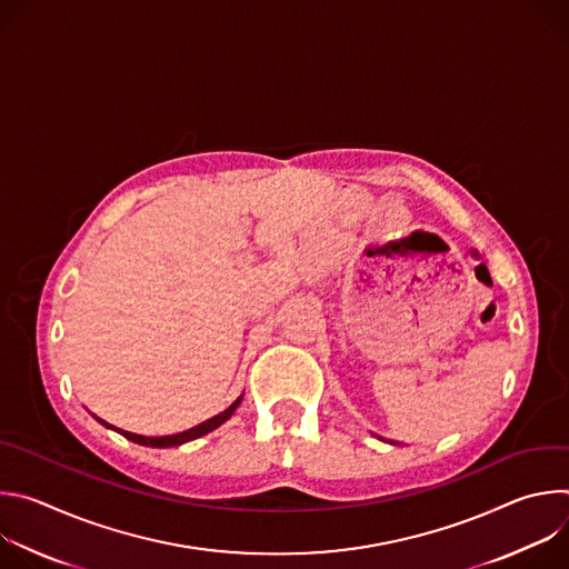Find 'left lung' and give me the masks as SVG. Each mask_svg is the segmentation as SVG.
<instances>
[{
  "label": "left lung",
  "instance_id": "obj_1",
  "mask_svg": "<svg viewBox=\"0 0 569 569\" xmlns=\"http://www.w3.org/2000/svg\"><path fill=\"white\" fill-rule=\"evenodd\" d=\"M391 443H393V441H391Z\"/></svg>",
  "mask_w": 569,
  "mask_h": 569
}]
</instances>
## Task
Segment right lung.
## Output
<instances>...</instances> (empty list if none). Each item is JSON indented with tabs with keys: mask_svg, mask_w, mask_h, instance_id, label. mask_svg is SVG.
Listing matches in <instances>:
<instances>
[{
	"mask_svg": "<svg viewBox=\"0 0 569 569\" xmlns=\"http://www.w3.org/2000/svg\"><path fill=\"white\" fill-rule=\"evenodd\" d=\"M240 400H242V396H238L224 412H220V415L211 417L209 421H204V423H200V426H196V428H191V430H184V432H178V435H169V437H141V435H132V432H126V430H117V428H112L110 423L101 421L99 417H97V421H99V423H103L106 428L117 430L119 435H123L126 439H130V441H134V443H139V446H150V448H171V446H182V443H187V441H193V439H198V437H202V435H207V432H211V430L220 428V426H222V423H224V421L236 412V408L240 405Z\"/></svg>",
	"mask_w": 569,
	"mask_h": 569,
	"instance_id": "right-lung-1",
	"label": "right lung"
}]
</instances>
